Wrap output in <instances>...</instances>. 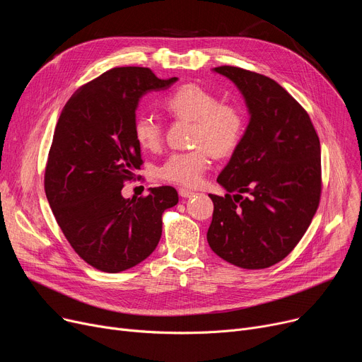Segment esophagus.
<instances>
[{"label":"esophagus","mask_w":362,"mask_h":362,"mask_svg":"<svg viewBox=\"0 0 362 362\" xmlns=\"http://www.w3.org/2000/svg\"><path fill=\"white\" fill-rule=\"evenodd\" d=\"M179 195H180L182 198H192V197H195V192L191 191V189L182 187V189H179Z\"/></svg>","instance_id":"esophagus-1"}]
</instances>
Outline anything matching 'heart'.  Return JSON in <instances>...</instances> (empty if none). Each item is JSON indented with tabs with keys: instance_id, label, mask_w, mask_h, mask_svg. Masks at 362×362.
<instances>
[{
	"instance_id": "b5f03b06",
	"label": "heart",
	"mask_w": 362,
	"mask_h": 362,
	"mask_svg": "<svg viewBox=\"0 0 362 362\" xmlns=\"http://www.w3.org/2000/svg\"><path fill=\"white\" fill-rule=\"evenodd\" d=\"M164 108L170 116L194 123L191 142L197 146L173 152L158 167L157 175L168 183L195 187L210 168L213 154L227 157L240 145L246 116L238 104L220 101L214 92L194 83L170 92L164 98ZM133 135L141 148L158 151L163 144V126L156 117L142 114L133 122Z\"/></svg>"
}]
</instances>
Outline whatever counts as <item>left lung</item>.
<instances>
[{"label": "left lung", "mask_w": 362, "mask_h": 362, "mask_svg": "<svg viewBox=\"0 0 362 362\" xmlns=\"http://www.w3.org/2000/svg\"><path fill=\"white\" fill-rule=\"evenodd\" d=\"M214 70L239 88L251 120L217 177L227 194L210 195L206 240L240 269H267L293 251L317 211L320 139L308 112L273 79L233 66Z\"/></svg>", "instance_id": "1"}]
</instances>
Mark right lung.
<instances>
[{
    "label": "right lung",
    "instance_id": "1",
    "mask_svg": "<svg viewBox=\"0 0 362 362\" xmlns=\"http://www.w3.org/2000/svg\"><path fill=\"white\" fill-rule=\"evenodd\" d=\"M176 81L148 67H114L73 93L57 122L45 195L71 248L93 269L120 273L142 262L160 242L163 213L179 202L171 186L122 195L144 163L133 135L139 98Z\"/></svg>",
    "mask_w": 362,
    "mask_h": 362
}]
</instances>
